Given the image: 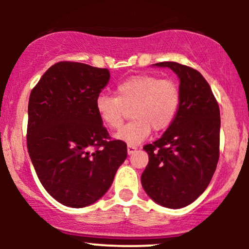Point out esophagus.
I'll use <instances>...</instances> for the list:
<instances>
[{"label": "esophagus", "instance_id": "esophagus-1", "mask_svg": "<svg viewBox=\"0 0 249 249\" xmlns=\"http://www.w3.org/2000/svg\"><path fill=\"white\" fill-rule=\"evenodd\" d=\"M136 150H137L136 145H132V144H128V145H127V153H128V154L134 153V152H136Z\"/></svg>", "mask_w": 249, "mask_h": 249}]
</instances>
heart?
<instances>
[{
	"instance_id": "heart-1",
	"label": "heart",
	"mask_w": 249,
	"mask_h": 249,
	"mask_svg": "<svg viewBox=\"0 0 249 249\" xmlns=\"http://www.w3.org/2000/svg\"><path fill=\"white\" fill-rule=\"evenodd\" d=\"M181 103L178 83L154 75L128 77L117 85L116 96L99 95L96 111L107 126L117 130L122 126L127 110L133 121L117 133V138L128 144L145 141L152 128L165 131L172 125Z\"/></svg>"
}]
</instances>
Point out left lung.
<instances>
[{
    "label": "left lung",
    "instance_id": "obj_1",
    "mask_svg": "<svg viewBox=\"0 0 249 249\" xmlns=\"http://www.w3.org/2000/svg\"><path fill=\"white\" fill-rule=\"evenodd\" d=\"M156 65L178 75L181 103L161 138L144 145L148 164L142 185L157 204L181 208L204 193L215 172L220 154L219 104L198 70L176 62Z\"/></svg>",
    "mask_w": 249,
    "mask_h": 249
}]
</instances>
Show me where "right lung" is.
<instances>
[{
    "instance_id": "obj_1",
    "label": "right lung",
    "mask_w": 249,
    "mask_h": 249,
    "mask_svg": "<svg viewBox=\"0 0 249 249\" xmlns=\"http://www.w3.org/2000/svg\"><path fill=\"white\" fill-rule=\"evenodd\" d=\"M110 71L78 62H58L31 90L27 146L47 192L69 207L102 198L127 157L123 141L111 139L96 111Z\"/></svg>"
}]
</instances>
